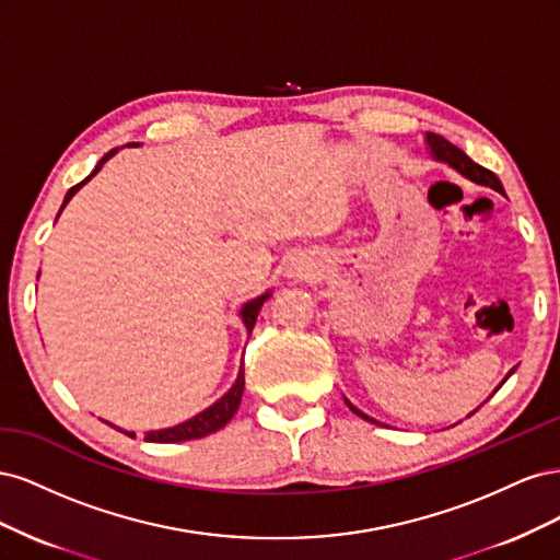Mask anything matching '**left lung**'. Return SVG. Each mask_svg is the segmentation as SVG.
I'll return each mask as SVG.
<instances>
[{"label": "left lung", "mask_w": 560, "mask_h": 560, "mask_svg": "<svg viewBox=\"0 0 560 560\" xmlns=\"http://www.w3.org/2000/svg\"><path fill=\"white\" fill-rule=\"evenodd\" d=\"M428 144H430V149H432V154H434V159H439V161H444V163H448V165H453L457 173H463L465 177H469L471 182H477V184H483V186H490V189H495V191H500L502 194V184H500V179L495 177V173H490V171H486V167H481L479 163H474L463 149H457L455 144H451L448 140H444L442 135H434V132H428ZM514 374V369L510 371V376ZM506 381V378H504ZM502 381V383H504ZM500 383V385H502ZM346 404H348V409L352 411V413H358L360 418H364V420H369V422H376L374 418H369L366 413H362L360 409H354V406L346 399ZM471 416V413H469Z\"/></svg>", "instance_id": "1"}]
</instances>
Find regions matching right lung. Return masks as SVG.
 <instances>
[{
  "mask_svg": "<svg viewBox=\"0 0 560 560\" xmlns=\"http://www.w3.org/2000/svg\"><path fill=\"white\" fill-rule=\"evenodd\" d=\"M128 147H130V144H128ZM114 154H116V149H112L109 154H105L103 159H100V163L95 165V171H93L86 179L79 182L77 186H72L70 191H67L62 208L67 206V202H70V198L81 189V186L86 184V182L100 171V167H103V163H105L109 156H114ZM62 208H60V212H62ZM266 299H268V294H264V296H259V299H254V301L245 303V308L241 311V317H243V322H245V327H247L249 334H252V329H254V322H257V315H259V311H261ZM243 389H245V369H241L238 381L233 383V387L229 389V393H226L222 399H219V401H214V404L210 406V409H206L202 413L194 416L191 420L182 422V425L167 428V430H156V432H147V434H144V442H156V444L189 442V439H200V436H208V434H212V432H217V430H222V428L226 425V422L233 418V413L238 411L241 399H243ZM118 432H124V430H118ZM124 434L132 436V432H124Z\"/></svg>",
  "mask_w": 560,
  "mask_h": 560,
  "instance_id": "right-lung-1",
  "label": "right lung"
}]
</instances>
